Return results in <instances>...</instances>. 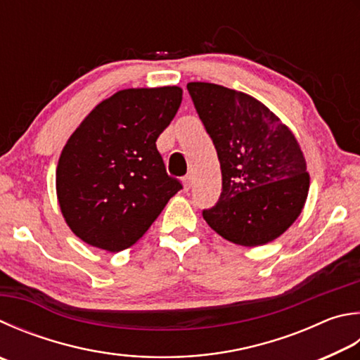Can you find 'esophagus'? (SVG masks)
Masks as SVG:
<instances>
[{
	"label": "esophagus",
	"instance_id": "1",
	"mask_svg": "<svg viewBox=\"0 0 360 360\" xmlns=\"http://www.w3.org/2000/svg\"><path fill=\"white\" fill-rule=\"evenodd\" d=\"M182 186H184V191L186 192L191 191V187H192V176H186V178L182 179Z\"/></svg>",
	"mask_w": 360,
	"mask_h": 360
}]
</instances>
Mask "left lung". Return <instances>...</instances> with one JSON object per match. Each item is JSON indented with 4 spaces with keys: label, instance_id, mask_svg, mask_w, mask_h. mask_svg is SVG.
Returning a JSON list of instances; mask_svg holds the SVG:
<instances>
[{
    "label": "left lung",
    "instance_id": "obj_1",
    "mask_svg": "<svg viewBox=\"0 0 360 360\" xmlns=\"http://www.w3.org/2000/svg\"><path fill=\"white\" fill-rule=\"evenodd\" d=\"M187 89L217 149L221 193L202 217L233 244L264 245L296 221L309 195L307 162L291 129L264 103L215 83Z\"/></svg>",
    "mask_w": 360,
    "mask_h": 360
}]
</instances>
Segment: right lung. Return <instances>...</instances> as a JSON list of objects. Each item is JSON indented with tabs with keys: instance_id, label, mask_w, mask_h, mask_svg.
Instances as JSON below:
<instances>
[{
	"instance_id": "1",
	"label": "right lung",
	"mask_w": 360,
	"mask_h": 360,
	"mask_svg": "<svg viewBox=\"0 0 360 360\" xmlns=\"http://www.w3.org/2000/svg\"><path fill=\"white\" fill-rule=\"evenodd\" d=\"M181 101L179 86L121 89L69 136L56 167V197L83 243L112 253L129 248L181 191L155 146Z\"/></svg>"
}]
</instances>
